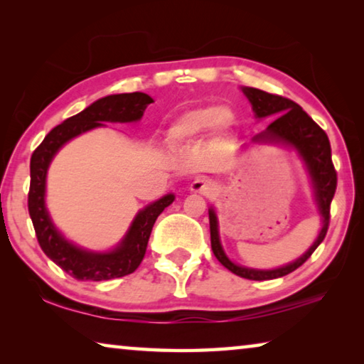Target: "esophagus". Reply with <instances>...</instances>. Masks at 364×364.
<instances>
[{
  "label": "esophagus",
  "instance_id": "34e87169",
  "mask_svg": "<svg viewBox=\"0 0 364 364\" xmlns=\"http://www.w3.org/2000/svg\"><path fill=\"white\" fill-rule=\"evenodd\" d=\"M191 191L197 194L212 196L218 193V186L213 181L207 180V178H196V180L191 183Z\"/></svg>",
  "mask_w": 364,
  "mask_h": 364
}]
</instances>
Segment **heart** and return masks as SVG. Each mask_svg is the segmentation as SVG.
<instances>
[{"instance_id": "b5f03b06", "label": "heart", "mask_w": 364, "mask_h": 364, "mask_svg": "<svg viewBox=\"0 0 364 364\" xmlns=\"http://www.w3.org/2000/svg\"><path fill=\"white\" fill-rule=\"evenodd\" d=\"M236 122V117L230 109H223L215 104L191 107L184 110L167 128V136L173 143H189L204 136L210 130L218 136H225Z\"/></svg>"}]
</instances>
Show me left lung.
Instances as JSON below:
<instances>
[{
	"instance_id": "1",
	"label": "left lung",
	"mask_w": 364,
	"mask_h": 364,
	"mask_svg": "<svg viewBox=\"0 0 364 364\" xmlns=\"http://www.w3.org/2000/svg\"><path fill=\"white\" fill-rule=\"evenodd\" d=\"M242 91L249 97L252 109H254L258 119H264L268 115H278V119L273 123H269L263 133L257 134L254 141H257V143H282L297 149L300 157L304 159L306 165L308 173H310L313 189H315V200L319 215L323 218V228L318 234L316 241L297 260L276 269H254L239 267V264L232 263L226 257L225 250L220 244L217 215H215L213 208L208 210L212 250L215 257L218 258V262L225 268L230 269L231 273L241 276V278L252 281H267L292 273V271L301 267L311 257L313 252L316 250L318 245L323 242L329 228L331 202L337 188V171L331 159V144L328 134L324 133V130L318 123L313 122L311 117L297 102L278 95L267 93V91L247 88V86L242 88Z\"/></svg>"
}]
</instances>
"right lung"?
Wrapping results in <instances>:
<instances>
[{"mask_svg":"<svg viewBox=\"0 0 364 364\" xmlns=\"http://www.w3.org/2000/svg\"><path fill=\"white\" fill-rule=\"evenodd\" d=\"M151 102H154L152 97L146 93H123L101 97L80 114L54 127L30 159L28 213L36 239L41 250L67 274L78 281H106L133 273L143 262L154 223L164 208L175 200V196H164L162 199L152 202L151 205L138 212L127 236L114 250L90 252L65 241L63 234L53 225L45 205L49 164L67 141L93 128L102 127V122H136L143 117Z\"/></svg>","mask_w":364,"mask_h":364,"instance_id":"add662e5","label":"right lung"}]
</instances>
